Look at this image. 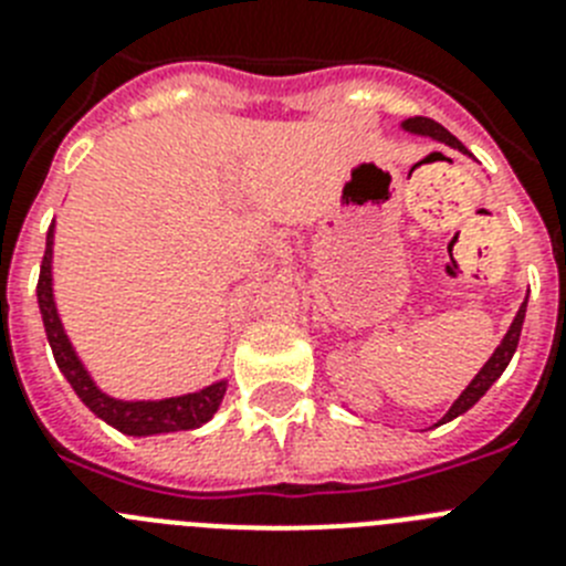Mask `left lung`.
I'll return each instance as SVG.
<instances>
[{"instance_id": "1", "label": "left lung", "mask_w": 566, "mask_h": 566, "mask_svg": "<svg viewBox=\"0 0 566 566\" xmlns=\"http://www.w3.org/2000/svg\"><path fill=\"white\" fill-rule=\"evenodd\" d=\"M402 129L405 133H411V135H422V138H431V142H439L444 144V147H451V149H459L462 155H470V149L464 147L462 142H459L457 135H451L448 129L442 127V124H437L433 118H424V115H413V118H405L402 122ZM524 314H527V300H524L522 306H518L516 317H513V323H510L507 334L502 337V343L496 345V352L490 354L488 363L479 368V374L468 382V388H464L462 394H459L457 402L448 408V413H444L442 419H439L437 424H444V422H451V419L462 417L464 411H470L473 405L479 402V399L484 397V394L490 391V385L496 382L499 377L504 374V368L510 365V359H513V354H516L518 348V337H522V326H524Z\"/></svg>"}]
</instances>
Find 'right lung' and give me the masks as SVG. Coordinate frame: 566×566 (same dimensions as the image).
Segmentation results:
<instances>
[{"label": "right lung", "mask_w": 566, "mask_h": 566, "mask_svg": "<svg viewBox=\"0 0 566 566\" xmlns=\"http://www.w3.org/2000/svg\"><path fill=\"white\" fill-rule=\"evenodd\" d=\"M53 247H56V221L50 223L48 229L36 297L50 352L56 357L59 371L64 374V379L76 391V397L102 422H107L115 431L127 433V437H158V433L195 431V428L207 424L214 417V411L221 408L223 397H227L229 379H214L212 385H203L198 391L164 399H118L98 388L84 359L78 357V352L70 343L62 317H59L56 294H53Z\"/></svg>", "instance_id": "obj_1"}]
</instances>
